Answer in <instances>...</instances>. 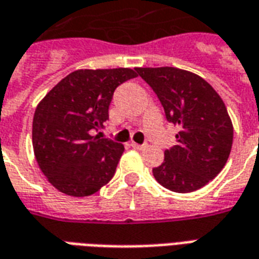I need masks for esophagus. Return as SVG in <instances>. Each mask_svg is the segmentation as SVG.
<instances>
[{
    "instance_id": "34e87169",
    "label": "esophagus",
    "mask_w": 259,
    "mask_h": 259,
    "mask_svg": "<svg viewBox=\"0 0 259 259\" xmlns=\"http://www.w3.org/2000/svg\"><path fill=\"white\" fill-rule=\"evenodd\" d=\"M130 146L133 147V148H136V150H144L146 148V144H137V143H132Z\"/></svg>"
}]
</instances>
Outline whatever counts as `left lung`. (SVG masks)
Returning a JSON list of instances; mask_svg holds the SVG:
<instances>
[{"label": "left lung", "instance_id": "8db88e82", "mask_svg": "<svg viewBox=\"0 0 259 259\" xmlns=\"http://www.w3.org/2000/svg\"><path fill=\"white\" fill-rule=\"evenodd\" d=\"M159 98L169 122L179 126L176 146L152 175L175 193L204 187L223 169L233 144V123L225 102L198 74L174 68H136Z\"/></svg>", "mask_w": 259, "mask_h": 259}]
</instances>
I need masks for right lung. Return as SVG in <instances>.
Listing matches in <instances>:
<instances>
[{
	"label": "right lung",
	"instance_id": "obj_1",
	"mask_svg": "<svg viewBox=\"0 0 259 259\" xmlns=\"http://www.w3.org/2000/svg\"><path fill=\"white\" fill-rule=\"evenodd\" d=\"M135 69H79L38 102L33 150L44 176L61 193L87 197L112 179L123 144L93 136L108 119L113 91L136 77Z\"/></svg>",
	"mask_w": 259,
	"mask_h": 259
}]
</instances>
